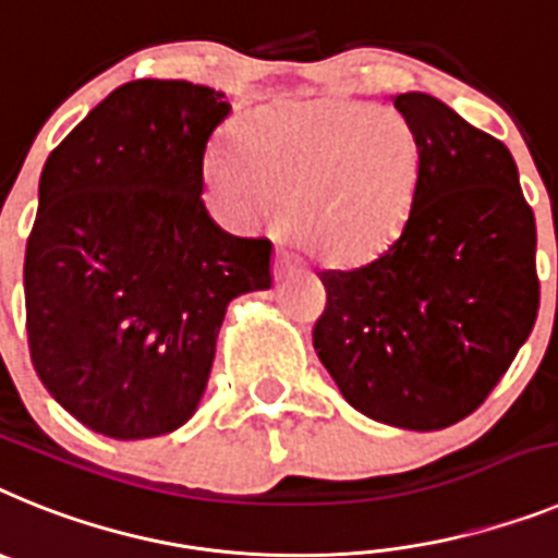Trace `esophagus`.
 Segmentation results:
<instances>
[{
    "instance_id": "34e87169",
    "label": "esophagus",
    "mask_w": 558,
    "mask_h": 558,
    "mask_svg": "<svg viewBox=\"0 0 558 558\" xmlns=\"http://www.w3.org/2000/svg\"><path fill=\"white\" fill-rule=\"evenodd\" d=\"M298 269H300L298 255H294V252H289V250H280L278 258H275V272L292 275V272H298Z\"/></svg>"
}]
</instances>
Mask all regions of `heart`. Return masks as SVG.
<instances>
[{
	"label": "heart",
	"instance_id": "obj_1",
	"mask_svg": "<svg viewBox=\"0 0 558 558\" xmlns=\"http://www.w3.org/2000/svg\"><path fill=\"white\" fill-rule=\"evenodd\" d=\"M421 148L393 109L319 98L252 114L207 179L246 221L292 207L298 239L331 264H360L399 239L415 205Z\"/></svg>",
	"mask_w": 558,
	"mask_h": 558
}]
</instances>
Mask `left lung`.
<instances>
[{"label":"left lung","mask_w":558,"mask_h":558,"mask_svg":"<svg viewBox=\"0 0 558 558\" xmlns=\"http://www.w3.org/2000/svg\"><path fill=\"white\" fill-rule=\"evenodd\" d=\"M393 106L421 148L413 213L371 264L319 272L314 351L353 410L429 433L472 415L534 328L536 221L500 140L424 92Z\"/></svg>","instance_id":"1"}]
</instances>
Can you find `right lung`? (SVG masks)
Wrapping results in <instances>:
<instances>
[{"mask_svg":"<svg viewBox=\"0 0 558 558\" xmlns=\"http://www.w3.org/2000/svg\"><path fill=\"white\" fill-rule=\"evenodd\" d=\"M225 92L129 81L47 157L24 252L41 385L106 438L173 433L196 413L232 298L272 286V241L221 230L205 148Z\"/></svg>","mask_w":558,"mask_h":558,"instance_id":"add662e5","label":"right lung"}]
</instances>
